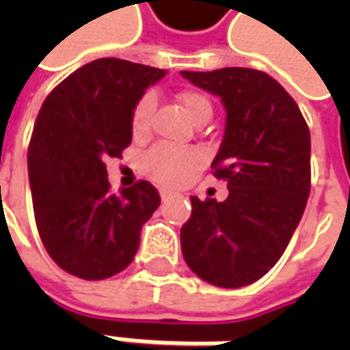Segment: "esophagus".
<instances>
[{"label":"esophagus","mask_w":350,"mask_h":350,"mask_svg":"<svg viewBox=\"0 0 350 350\" xmlns=\"http://www.w3.org/2000/svg\"><path fill=\"white\" fill-rule=\"evenodd\" d=\"M171 195H173V193H171L169 189H159V196H161L163 200H165V198H169Z\"/></svg>","instance_id":"1"}]
</instances>
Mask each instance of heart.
I'll return each instance as SVG.
<instances>
[{"label": "heart", "instance_id": "obj_1", "mask_svg": "<svg viewBox=\"0 0 350 350\" xmlns=\"http://www.w3.org/2000/svg\"><path fill=\"white\" fill-rule=\"evenodd\" d=\"M179 103L187 116L195 122H208L212 116V103L198 91H183L179 93ZM155 109L154 95L146 93L136 101L130 116V128L134 138H146L152 128V115ZM200 163V155L189 148H175V146H155L142 159V167L148 177L163 185H179L183 183Z\"/></svg>", "mask_w": 350, "mask_h": 350}]
</instances>
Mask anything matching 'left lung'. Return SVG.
Here are the masks:
<instances>
[{
    "label": "left lung",
    "instance_id": "1",
    "mask_svg": "<svg viewBox=\"0 0 350 350\" xmlns=\"http://www.w3.org/2000/svg\"><path fill=\"white\" fill-rule=\"evenodd\" d=\"M181 75L226 107L212 169L230 191L224 202L191 196L183 257L214 286H247L275 267L300 224L312 179L310 130L296 101L265 72L222 68Z\"/></svg>",
    "mask_w": 350,
    "mask_h": 350
}]
</instances>
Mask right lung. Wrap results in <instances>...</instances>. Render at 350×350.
Returning a JSON list of instances; mask_svg holds the SVG:
<instances>
[{"label": "right lung", "mask_w": 350, "mask_h": 350, "mask_svg": "<svg viewBox=\"0 0 350 350\" xmlns=\"http://www.w3.org/2000/svg\"><path fill=\"white\" fill-rule=\"evenodd\" d=\"M163 75L144 64L99 58L42 103L27 155L34 220L48 255L70 275L103 280L124 271L142 226L161 202L148 181L111 195L105 161L122 157L134 105Z\"/></svg>", "instance_id": "add662e5"}]
</instances>
